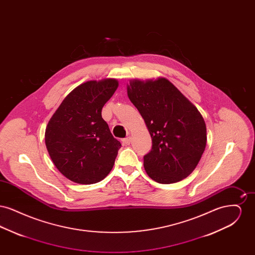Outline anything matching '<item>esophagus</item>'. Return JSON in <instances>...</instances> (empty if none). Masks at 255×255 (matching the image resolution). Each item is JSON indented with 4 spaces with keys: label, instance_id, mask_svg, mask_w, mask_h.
<instances>
[{
    "label": "esophagus",
    "instance_id": "obj_1",
    "mask_svg": "<svg viewBox=\"0 0 255 255\" xmlns=\"http://www.w3.org/2000/svg\"><path fill=\"white\" fill-rule=\"evenodd\" d=\"M122 142H123V144H125V145H129V144L131 143V136H127L126 138L122 139Z\"/></svg>",
    "mask_w": 255,
    "mask_h": 255
}]
</instances>
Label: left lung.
<instances>
[{
  "mask_svg": "<svg viewBox=\"0 0 255 255\" xmlns=\"http://www.w3.org/2000/svg\"><path fill=\"white\" fill-rule=\"evenodd\" d=\"M127 95L152 137V150L143 160L147 175L164 184L188 177L206 145V122L201 113L164 77L131 79Z\"/></svg>",
  "mask_w": 255,
  "mask_h": 255,
  "instance_id": "obj_1",
  "label": "left lung"
}]
</instances>
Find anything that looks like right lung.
I'll use <instances>...</instances> for the list:
<instances>
[{
  "mask_svg": "<svg viewBox=\"0 0 255 255\" xmlns=\"http://www.w3.org/2000/svg\"><path fill=\"white\" fill-rule=\"evenodd\" d=\"M119 87L115 78L90 80L64 98L45 132L49 157L70 181L92 184L108 176L122 143L101 117Z\"/></svg>",
  "mask_w": 255,
  "mask_h": 255,
  "instance_id": "obj_1",
  "label": "right lung"
}]
</instances>
